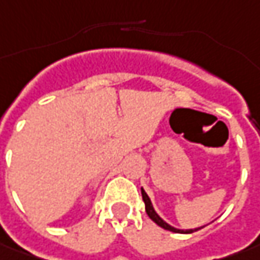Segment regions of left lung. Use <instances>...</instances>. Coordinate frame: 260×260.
I'll use <instances>...</instances> for the list:
<instances>
[{"label": "left lung", "instance_id": "1", "mask_svg": "<svg viewBox=\"0 0 260 260\" xmlns=\"http://www.w3.org/2000/svg\"><path fill=\"white\" fill-rule=\"evenodd\" d=\"M141 193H142V201H144V204H145V212H147V215L151 218L157 225H160L161 229H164V230H169V232H173V233H185V234H189V233H193L197 232V230H199V229H202V227H198V229H189V230H179V229H176V227H173V225H170L169 222H166V221L155 212V209H154V207H152V202L151 199H150V197L147 195V192L144 190L141 187ZM205 227V225H204Z\"/></svg>", "mask_w": 260, "mask_h": 260}]
</instances>
